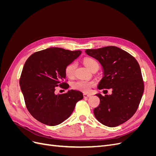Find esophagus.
<instances>
[{"instance_id":"1","label":"esophagus","mask_w":156,"mask_h":156,"mask_svg":"<svg viewBox=\"0 0 156 156\" xmlns=\"http://www.w3.org/2000/svg\"><path fill=\"white\" fill-rule=\"evenodd\" d=\"M91 95H90V94H83V97L84 98H89L90 97Z\"/></svg>"}]
</instances>
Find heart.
Wrapping results in <instances>:
<instances>
[{"label": "heart", "instance_id": "heart-1", "mask_svg": "<svg viewBox=\"0 0 156 156\" xmlns=\"http://www.w3.org/2000/svg\"><path fill=\"white\" fill-rule=\"evenodd\" d=\"M83 63L90 70H92L94 68L99 66L97 61L90 57L84 58L83 59ZM76 66L77 64L75 62H71L66 66L64 72L68 78L73 77ZM94 85V83L92 81H83V80H79V81H75L73 83L72 87L75 90L82 91L83 92H89L91 90V88Z\"/></svg>", "mask_w": 156, "mask_h": 156}]
</instances>
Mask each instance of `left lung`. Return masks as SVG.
<instances>
[{
  "label": "left lung",
  "mask_w": 156,
  "mask_h": 156,
  "mask_svg": "<svg viewBox=\"0 0 156 156\" xmlns=\"http://www.w3.org/2000/svg\"><path fill=\"white\" fill-rule=\"evenodd\" d=\"M103 69L98 89L112 88L111 95L98 94L100 104L94 108L96 119L108 127H116L134 115L144 92V81L139 64L127 52L115 46L87 49Z\"/></svg>",
  "instance_id": "1"
}]
</instances>
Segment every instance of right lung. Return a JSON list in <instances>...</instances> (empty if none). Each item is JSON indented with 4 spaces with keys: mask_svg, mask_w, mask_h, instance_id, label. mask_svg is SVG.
Wrapping results in <instances>:
<instances>
[{
    "mask_svg": "<svg viewBox=\"0 0 156 156\" xmlns=\"http://www.w3.org/2000/svg\"><path fill=\"white\" fill-rule=\"evenodd\" d=\"M81 54L51 48L31 55L23 66L20 84L27 108L30 114L42 124L54 126L70 116L77 101L83 98L78 90L56 94V88L68 89L64 81V69Z\"/></svg>",
    "mask_w": 156,
    "mask_h": 156,
    "instance_id": "add662e5",
    "label": "right lung"
}]
</instances>
